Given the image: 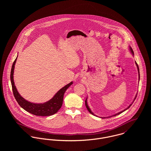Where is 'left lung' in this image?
I'll use <instances>...</instances> for the list:
<instances>
[{
  "label": "left lung",
  "mask_w": 151,
  "mask_h": 151,
  "mask_svg": "<svg viewBox=\"0 0 151 151\" xmlns=\"http://www.w3.org/2000/svg\"><path fill=\"white\" fill-rule=\"evenodd\" d=\"M129 50H130V52H131V53L132 54V55L134 56V52H133V50H132V48L129 46ZM135 62V64L137 65V69H138V78H139H139H140V76H139V67H138V65H137V62ZM137 95H136V96H135V98H134V101H133V102H132V103L131 104H130L129 106L127 107V108H126V109H125L124 110H122V111H120V112H119V113H116V114H114V115H112V116H109V117H107L106 118H108V117H112V116H117V115H118V114H120V113H123V111H124L125 110H126L127 109H128L129 108V107L132 105V104H133V102H134V101H135V98H137ZM85 104H86V108L87 109H88V110L89 111V112L91 113V114H92V115H93V116H96L95 114H93V113L91 111V110L90 109V108L88 106V104H87V98H86V101H85ZM101 118H102V119H104V118H106V117H101Z\"/></svg>",
  "instance_id": "obj_1"
}]
</instances>
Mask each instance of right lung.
Wrapping results in <instances>:
<instances>
[{
  "instance_id": "obj_1",
  "label": "right lung",
  "mask_w": 151,
  "mask_h": 151,
  "mask_svg": "<svg viewBox=\"0 0 151 151\" xmlns=\"http://www.w3.org/2000/svg\"><path fill=\"white\" fill-rule=\"evenodd\" d=\"M17 59V57L16 58L14 62H13V64L12 65L10 73V80L14 96L19 105L27 111L36 116H48L53 115L57 113L62 106L63 96L65 91L69 86L73 84V83L71 81L69 84H67L64 87L61 88L59 91L57 92V93L53 96V97L52 99H50L49 101L45 103L35 104L25 100L20 95L14 84L13 74L14 65L16 64Z\"/></svg>"
}]
</instances>
